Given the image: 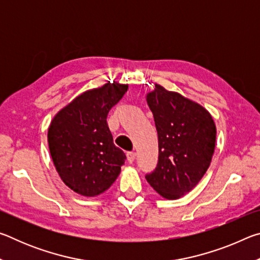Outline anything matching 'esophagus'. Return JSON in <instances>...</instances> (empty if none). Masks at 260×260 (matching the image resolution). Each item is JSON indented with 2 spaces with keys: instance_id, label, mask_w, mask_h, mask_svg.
Segmentation results:
<instances>
[{
  "instance_id": "esophagus-1",
  "label": "esophagus",
  "mask_w": 260,
  "mask_h": 260,
  "mask_svg": "<svg viewBox=\"0 0 260 260\" xmlns=\"http://www.w3.org/2000/svg\"><path fill=\"white\" fill-rule=\"evenodd\" d=\"M136 153L135 152H127V160H128L129 164H132L135 160Z\"/></svg>"
}]
</instances>
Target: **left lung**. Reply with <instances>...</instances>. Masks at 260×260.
Returning <instances> with one entry per match:
<instances>
[{"label": "left lung", "mask_w": 260, "mask_h": 260, "mask_svg": "<svg viewBox=\"0 0 260 260\" xmlns=\"http://www.w3.org/2000/svg\"><path fill=\"white\" fill-rule=\"evenodd\" d=\"M158 133V164L146 175L167 200H178L195 188L208 171L215 148L214 121L199 103L160 85L147 95Z\"/></svg>", "instance_id": "left-lung-1"}]
</instances>
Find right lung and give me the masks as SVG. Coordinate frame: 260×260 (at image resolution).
I'll list each match as a JSON object with an SVG mask.
<instances>
[{"label": "right lung", "mask_w": 260, "mask_h": 260, "mask_svg": "<svg viewBox=\"0 0 260 260\" xmlns=\"http://www.w3.org/2000/svg\"><path fill=\"white\" fill-rule=\"evenodd\" d=\"M128 85L108 82L63 108L48 129L50 155L60 179L73 191L94 197L111 187L126 156L113 144L107 117Z\"/></svg>", "instance_id": "obj_1"}]
</instances>
